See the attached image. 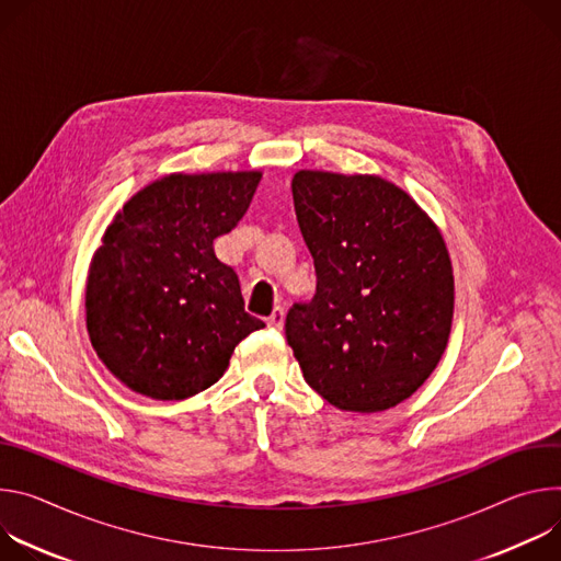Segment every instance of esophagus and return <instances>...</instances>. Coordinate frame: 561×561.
<instances>
[{"instance_id": "esophagus-1", "label": "esophagus", "mask_w": 561, "mask_h": 561, "mask_svg": "<svg viewBox=\"0 0 561 561\" xmlns=\"http://www.w3.org/2000/svg\"><path fill=\"white\" fill-rule=\"evenodd\" d=\"M267 325H270L272 330H283V325H285V312H283V307H274V312H272L270 319H267Z\"/></svg>"}]
</instances>
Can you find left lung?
I'll list each match as a JSON object with an SVG mask.
<instances>
[{
    "instance_id": "1",
    "label": "left lung",
    "mask_w": 561,
    "mask_h": 561,
    "mask_svg": "<svg viewBox=\"0 0 561 561\" xmlns=\"http://www.w3.org/2000/svg\"><path fill=\"white\" fill-rule=\"evenodd\" d=\"M291 194L317 294L287 312V343L334 408L388 410L425 383L448 345L455 276L444 236L379 175L302 169Z\"/></svg>"
}]
</instances>
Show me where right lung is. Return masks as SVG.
<instances>
[{
    "mask_svg": "<svg viewBox=\"0 0 561 561\" xmlns=\"http://www.w3.org/2000/svg\"><path fill=\"white\" fill-rule=\"evenodd\" d=\"M261 171L171 173L106 227L87 278V330L111 375L138 394L180 401L214 386L233 347L265 323L244 312L214 240L249 209Z\"/></svg>",
    "mask_w": 561,
    "mask_h": 561,
    "instance_id": "add662e5",
    "label": "right lung"
}]
</instances>
